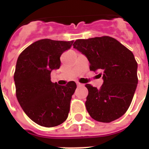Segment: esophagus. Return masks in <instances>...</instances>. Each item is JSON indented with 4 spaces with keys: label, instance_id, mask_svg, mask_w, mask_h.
<instances>
[{
    "label": "esophagus",
    "instance_id": "obj_1",
    "mask_svg": "<svg viewBox=\"0 0 149 149\" xmlns=\"http://www.w3.org/2000/svg\"><path fill=\"white\" fill-rule=\"evenodd\" d=\"M77 84V86H84V84H80V83H77V84Z\"/></svg>",
    "mask_w": 149,
    "mask_h": 149
}]
</instances>
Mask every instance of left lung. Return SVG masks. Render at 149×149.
<instances>
[{
    "label": "left lung",
    "instance_id": "1",
    "mask_svg": "<svg viewBox=\"0 0 149 149\" xmlns=\"http://www.w3.org/2000/svg\"><path fill=\"white\" fill-rule=\"evenodd\" d=\"M73 47L85 55L90 70L102 71L101 88L86 84V107L90 116L110 123L123 116L130 107L138 84V64L133 52L108 36L77 40Z\"/></svg>",
    "mask_w": 149,
    "mask_h": 149
}]
</instances>
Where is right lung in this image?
I'll return each mask as SVG.
<instances>
[{
  "label": "right lung",
  "instance_id": "right-lung-1",
  "mask_svg": "<svg viewBox=\"0 0 149 149\" xmlns=\"http://www.w3.org/2000/svg\"><path fill=\"white\" fill-rule=\"evenodd\" d=\"M73 43L40 40L27 47L18 58L13 76L18 102L29 118L41 126L59 125L68 116L76 84L52 83L50 73L60 68L61 55Z\"/></svg>",
  "mask_w": 149,
  "mask_h": 149
}]
</instances>
